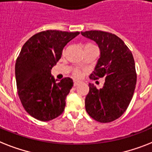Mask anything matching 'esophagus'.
Instances as JSON below:
<instances>
[{"label":"esophagus","instance_id":"34e87169","mask_svg":"<svg viewBox=\"0 0 152 152\" xmlns=\"http://www.w3.org/2000/svg\"><path fill=\"white\" fill-rule=\"evenodd\" d=\"M80 83H81V82L80 81H78V80H74V87H76V86H78V85H80Z\"/></svg>","mask_w":152,"mask_h":152}]
</instances>
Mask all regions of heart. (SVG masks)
Segmentation results:
<instances>
[{"instance_id":"heart-1","label":"heart","mask_w":152,"mask_h":152,"mask_svg":"<svg viewBox=\"0 0 152 152\" xmlns=\"http://www.w3.org/2000/svg\"><path fill=\"white\" fill-rule=\"evenodd\" d=\"M92 47H95L94 44H87L85 45L84 48H92ZM72 74H73L74 77H76V78H80L81 76H82L83 75V72L80 69H75L73 71V72H72Z\"/></svg>"}]
</instances>
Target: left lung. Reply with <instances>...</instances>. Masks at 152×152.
Here are the masks:
<instances>
[{"label": "left lung", "instance_id": "obj_1", "mask_svg": "<svg viewBox=\"0 0 152 152\" xmlns=\"http://www.w3.org/2000/svg\"><path fill=\"white\" fill-rule=\"evenodd\" d=\"M81 34L95 41L101 50L90 79L104 80V86L99 90L89 83L86 111L97 122L110 123L126 112L134 95L137 83L134 57L125 43L115 34L101 30L81 32Z\"/></svg>", "mask_w": 152, "mask_h": 152}]
</instances>
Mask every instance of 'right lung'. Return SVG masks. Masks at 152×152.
<instances>
[{
	"instance_id": "obj_1",
	"label": "right lung",
	"mask_w": 152,
	"mask_h": 152,
	"mask_svg": "<svg viewBox=\"0 0 152 152\" xmlns=\"http://www.w3.org/2000/svg\"><path fill=\"white\" fill-rule=\"evenodd\" d=\"M80 32L46 30L23 45L15 62L17 92L25 110L38 120L50 121L64 112L65 98L73 86L66 77L56 83L50 70L66 44Z\"/></svg>"
}]
</instances>
